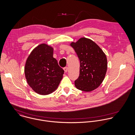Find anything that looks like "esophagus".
Instances as JSON below:
<instances>
[{"label":"esophagus","instance_id":"esophagus-1","mask_svg":"<svg viewBox=\"0 0 135 135\" xmlns=\"http://www.w3.org/2000/svg\"><path fill=\"white\" fill-rule=\"evenodd\" d=\"M68 67H64V71H65V73H67V71H68Z\"/></svg>","mask_w":135,"mask_h":135}]
</instances>
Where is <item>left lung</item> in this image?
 <instances>
[{
  "instance_id": "1",
  "label": "left lung",
  "mask_w": 135,
  "mask_h": 135,
  "mask_svg": "<svg viewBox=\"0 0 135 135\" xmlns=\"http://www.w3.org/2000/svg\"><path fill=\"white\" fill-rule=\"evenodd\" d=\"M70 45L80 62L79 76L75 81L76 87L85 92L97 89L103 81L107 71L105 54L95 43L85 37L72 42Z\"/></svg>"
}]
</instances>
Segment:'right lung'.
Listing matches in <instances>:
<instances>
[{
	"mask_svg": "<svg viewBox=\"0 0 135 135\" xmlns=\"http://www.w3.org/2000/svg\"><path fill=\"white\" fill-rule=\"evenodd\" d=\"M25 73L27 83L36 93L47 95L57 88L64 70L53 57V47L42 44L28 56Z\"/></svg>",
	"mask_w": 135,
	"mask_h": 135,
	"instance_id": "1",
	"label": "right lung"
}]
</instances>
